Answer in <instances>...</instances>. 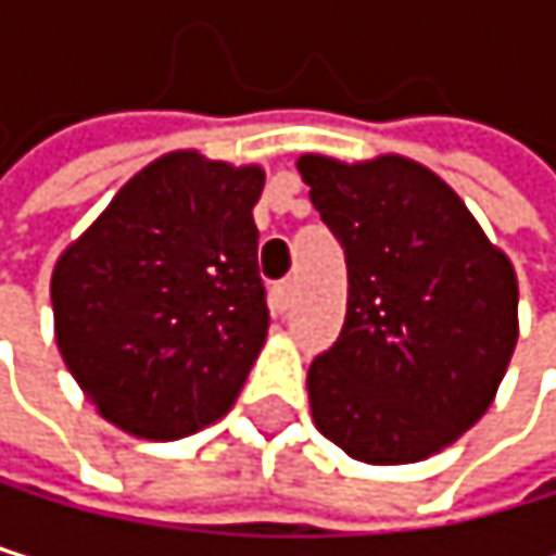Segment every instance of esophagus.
<instances>
[{
    "label": "esophagus",
    "mask_w": 556,
    "mask_h": 556,
    "mask_svg": "<svg viewBox=\"0 0 556 556\" xmlns=\"http://www.w3.org/2000/svg\"><path fill=\"white\" fill-rule=\"evenodd\" d=\"M269 296H273V306H276V309H287V306H290V300H293V280L273 283Z\"/></svg>",
    "instance_id": "esophagus-1"
}]
</instances>
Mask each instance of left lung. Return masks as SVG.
<instances>
[{
  "label": "left lung",
  "instance_id": "obj_1",
  "mask_svg": "<svg viewBox=\"0 0 556 556\" xmlns=\"http://www.w3.org/2000/svg\"><path fill=\"white\" fill-rule=\"evenodd\" d=\"M346 256V319L309 363L313 424L363 464H417L470 430L517 346V276L464 200L407 156L296 163Z\"/></svg>",
  "mask_w": 556,
  "mask_h": 556
}]
</instances>
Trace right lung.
I'll list each match as a JSON object with an SVG mask.
<instances>
[{"instance_id": "right-lung-1", "label": "right lung", "mask_w": 556, "mask_h": 556, "mask_svg": "<svg viewBox=\"0 0 556 556\" xmlns=\"http://www.w3.org/2000/svg\"><path fill=\"white\" fill-rule=\"evenodd\" d=\"M263 182L260 166L166 153L59 256V353L126 433H197L247 383L269 327L253 223Z\"/></svg>"}]
</instances>
